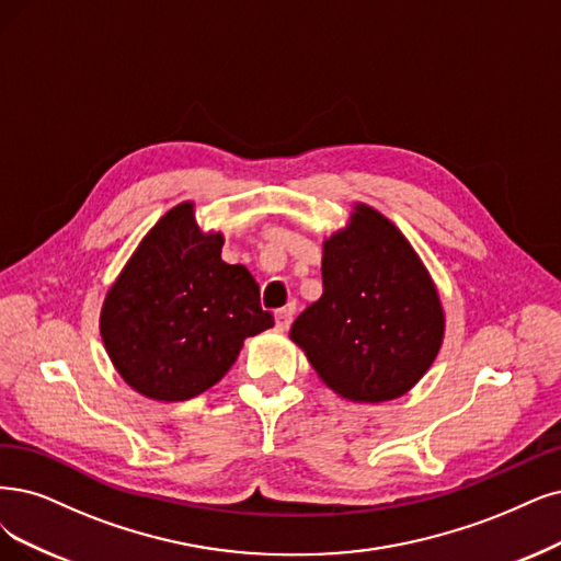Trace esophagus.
Instances as JSON below:
<instances>
[{
	"label": "esophagus",
	"instance_id": "esophagus-1",
	"mask_svg": "<svg viewBox=\"0 0 561 561\" xmlns=\"http://www.w3.org/2000/svg\"><path fill=\"white\" fill-rule=\"evenodd\" d=\"M275 321H277L279 330H288V325H291V321H294V307L291 305L279 307L275 312Z\"/></svg>",
	"mask_w": 561,
	"mask_h": 561
}]
</instances>
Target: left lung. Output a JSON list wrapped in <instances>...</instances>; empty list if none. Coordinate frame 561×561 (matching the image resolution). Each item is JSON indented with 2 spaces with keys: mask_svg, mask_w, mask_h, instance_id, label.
I'll use <instances>...</instances> for the list:
<instances>
[{
  "mask_svg": "<svg viewBox=\"0 0 561 561\" xmlns=\"http://www.w3.org/2000/svg\"><path fill=\"white\" fill-rule=\"evenodd\" d=\"M323 296L291 325L317 375L356 402L400 398L442 346L444 312L407 238L371 207L323 244Z\"/></svg>",
  "mask_w": 561,
  "mask_h": 561,
  "instance_id": "left-lung-1",
  "label": "left lung"
}]
</instances>
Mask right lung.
Here are the masks:
<instances>
[{
  "label": "right lung",
  "instance_id": "add662e5",
  "mask_svg": "<svg viewBox=\"0 0 561 561\" xmlns=\"http://www.w3.org/2000/svg\"><path fill=\"white\" fill-rule=\"evenodd\" d=\"M224 238L201 233L192 203L142 238L101 309V337L140 396H201L236 363L242 342L275 325L244 265L221 261Z\"/></svg>",
  "mask_w": 561,
  "mask_h": 561
}]
</instances>
